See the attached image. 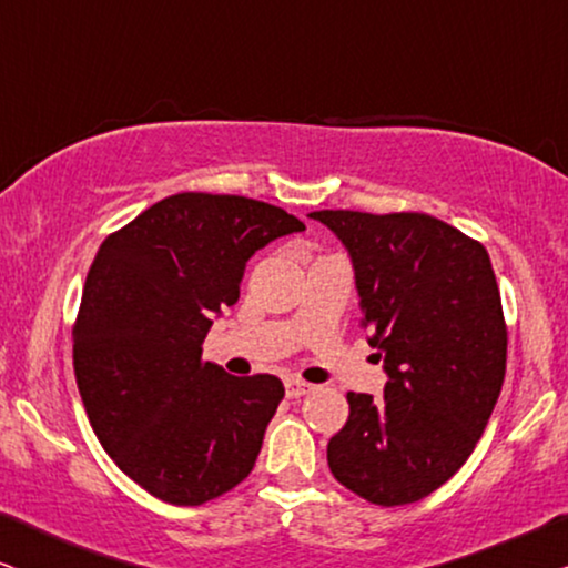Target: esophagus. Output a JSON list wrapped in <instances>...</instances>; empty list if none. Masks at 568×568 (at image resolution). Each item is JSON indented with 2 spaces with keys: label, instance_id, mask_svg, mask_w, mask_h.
<instances>
[{
  "label": "esophagus",
  "instance_id": "obj_1",
  "mask_svg": "<svg viewBox=\"0 0 568 568\" xmlns=\"http://www.w3.org/2000/svg\"><path fill=\"white\" fill-rule=\"evenodd\" d=\"M284 387H286V398H302V395H307V393H313L315 387L310 385V383H302V379H297V377H290L284 383Z\"/></svg>",
  "mask_w": 568,
  "mask_h": 568
}]
</instances>
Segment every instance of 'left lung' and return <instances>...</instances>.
I'll list each match as a JSON object with an SVG mask.
<instances>
[{
  "label": "left lung",
  "instance_id": "1",
  "mask_svg": "<svg viewBox=\"0 0 568 568\" xmlns=\"http://www.w3.org/2000/svg\"><path fill=\"white\" fill-rule=\"evenodd\" d=\"M310 216L352 255L362 328L387 372L383 398L346 395L328 468L379 507L418 501L463 468L499 400L507 323L491 258L429 214Z\"/></svg>",
  "mask_w": 568,
  "mask_h": 568
}]
</instances>
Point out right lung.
<instances>
[{
  "mask_svg": "<svg viewBox=\"0 0 568 568\" xmlns=\"http://www.w3.org/2000/svg\"><path fill=\"white\" fill-rule=\"evenodd\" d=\"M302 230L263 201L189 191L100 245L72 328L77 387L105 453L158 499L199 507L253 470L282 379L232 377L201 344L251 255Z\"/></svg>",
  "mask_w": 568,
  "mask_h": 568,
  "instance_id": "obj_1",
  "label": "right lung"
}]
</instances>
